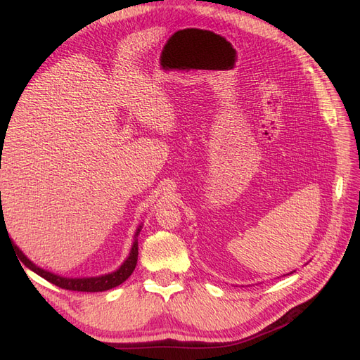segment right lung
Instances as JSON below:
<instances>
[{"instance_id": "1", "label": "right lung", "mask_w": 360, "mask_h": 360, "mask_svg": "<svg viewBox=\"0 0 360 360\" xmlns=\"http://www.w3.org/2000/svg\"><path fill=\"white\" fill-rule=\"evenodd\" d=\"M4 222L6 220H4V214L1 210L0 226L4 225ZM141 228H143V225L136 228L131 251H129V255L126 257V260L122 263V266H118V269H115L114 272H109L105 275H97V276H80V278H72V276H62L58 274H53L47 269L39 268V266L34 264L30 259H27V255L16 245H13V248H15L18 257H20V262H22L25 268H29L34 274H38L39 276H42V278L59 285V288H62V289L77 290V292H103V290L117 288V285L124 283L129 276L132 275L135 266H136V260H138V234H140ZM7 236H8V233H7ZM8 240H11V238H8Z\"/></svg>"}]
</instances>
